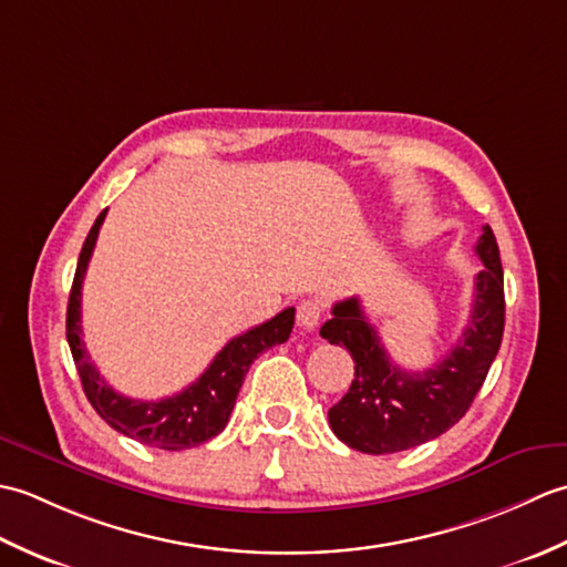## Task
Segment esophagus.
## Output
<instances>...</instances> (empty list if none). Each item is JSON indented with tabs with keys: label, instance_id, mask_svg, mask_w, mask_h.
Here are the masks:
<instances>
[{
	"label": "esophagus",
	"instance_id": "esophagus-1",
	"mask_svg": "<svg viewBox=\"0 0 567 567\" xmlns=\"http://www.w3.org/2000/svg\"><path fill=\"white\" fill-rule=\"evenodd\" d=\"M321 315H323V302H321V299H305V302L297 307L299 327L307 329V331H315L319 327Z\"/></svg>",
	"mask_w": 567,
	"mask_h": 567
}]
</instances>
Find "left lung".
<instances>
[{
    "mask_svg": "<svg viewBox=\"0 0 567 567\" xmlns=\"http://www.w3.org/2000/svg\"><path fill=\"white\" fill-rule=\"evenodd\" d=\"M475 252L485 268L475 277L473 315L451 353L424 372L392 363L358 297L333 305L319 333L346 346L355 363L351 390L329 409V424L346 445L370 455L400 453L439 439L465 416L504 333V272L489 226H483Z\"/></svg>",
    "mask_w": 567,
    "mask_h": 567,
    "instance_id": "1",
    "label": "left lung"
}]
</instances>
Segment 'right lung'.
Listing matches in <instances>:
<instances>
[{
  "label": "right lung",
  "instance_id": "obj_1",
  "mask_svg": "<svg viewBox=\"0 0 567 567\" xmlns=\"http://www.w3.org/2000/svg\"><path fill=\"white\" fill-rule=\"evenodd\" d=\"M104 216L106 209L97 216V221H94L87 238H84L75 280H72L65 319L70 353L72 360H75L82 390L87 394L94 412H97L112 429L124 433V436L134 439L143 445H153V449L161 451L195 449V445L209 441L216 433L224 431L252 360L262 351H268V348L280 346L290 339L295 327V307H287L270 321H265L260 327L228 341L221 351L214 355L209 368L204 370L195 382L187 384L183 392L165 396V400L158 402H141L118 394L106 384L97 368H94L87 355V348H84L80 327L82 280L84 272H87V262L92 258L94 244H97Z\"/></svg>",
  "mask_w": 567,
  "mask_h": 567
}]
</instances>
